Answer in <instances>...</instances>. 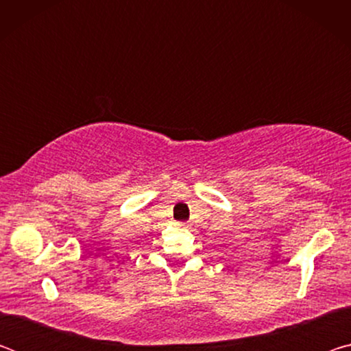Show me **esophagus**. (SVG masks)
<instances>
[{"label": "esophagus", "instance_id": "1", "mask_svg": "<svg viewBox=\"0 0 351 351\" xmlns=\"http://www.w3.org/2000/svg\"><path fill=\"white\" fill-rule=\"evenodd\" d=\"M175 226H176V228H181V229H187L189 228V224L187 223H182V221L175 223Z\"/></svg>", "mask_w": 351, "mask_h": 351}]
</instances>
